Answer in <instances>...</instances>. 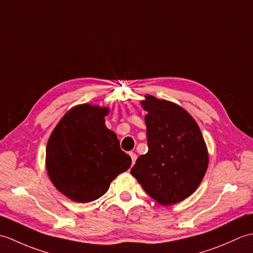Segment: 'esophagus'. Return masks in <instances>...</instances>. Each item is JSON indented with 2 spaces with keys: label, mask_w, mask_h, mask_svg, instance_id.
Masks as SVG:
<instances>
[{
  "label": "esophagus",
  "mask_w": 253,
  "mask_h": 253,
  "mask_svg": "<svg viewBox=\"0 0 253 253\" xmlns=\"http://www.w3.org/2000/svg\"><path fill=\"white\" fill-rule=\"evenodd\" d=\"M129 155H130V158H131V164L133 165V164H135V162H136V160H137V155L133 153V152H130Z\"/></svg>",
  "instance_id": "esophagus-1"
}]
</instances>
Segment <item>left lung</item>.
<instances>
[{
	"mask_svg": "<svg viewBox=\"0 0 253 253\" xmlns=\"http://www.w3.org/2000/svg\"><path fill=\"white\" fill-rule=\"evenodd\" d=\"M140 104L147 112L149 150L130 173L155 201L171 206L200 185L209 165L207 144L195 118L180 105L150 94Z\"/></svg>",
	"mask_w": 253,
	"mask_h": 253,
	"instance_id": "8db88e82",
	"label": "left lung"
}]
</instances>
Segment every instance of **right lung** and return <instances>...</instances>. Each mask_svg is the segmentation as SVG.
Listing matches in <instances>:
<instances>
[{"label":"right lung","instance_id":"1","mask_svg":"<svg viewBox=\"0 0 253 253\" xmlns=\"http://www.w3.org/2000/svg\"><path fill=\"white\" fill-rule=\"evenodd\" d=\"M107 106L79 104L66 112L47 140L45 168L56 189L75 202L102 197L131 165L116 133L105 126Z\"/></svg>","mask_w":253,"mask_h":253}]
</instances>
